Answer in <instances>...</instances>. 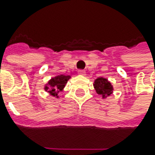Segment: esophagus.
<instances>
[{
  "label": "esophagus",
  "instance_id": "1",
  "mask_svg": "<svg viewBox=\"0 0 155 155\" xmlns=\"http://www.w3.org/2000/svg\"><path fill=\"white\" fill-rule=\"evenodd\" d=\"M78 74L81 75V76H85V71H83V70H79L78 71Z\"/></svg>",
  "mask_w": 155,
  "mask_h": 155
}]
</instances>
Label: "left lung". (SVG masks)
Masks as SVG:
<instances>
[{
  "label": "left lung",
  "instance_id": "left-lung-1",
  "mask_svg": "<svg viewBox=\"0 0 155 155\" xmlns=\"http://www.w3.org/2000/svg\"><path fill=\"white\" fill-rule=\"evenodd\" d=\"M93 86L96 90V92L100 95L103 99L110 97L114 91L112 84L107 78H102V77L95 79L93 83Z\"/></svg>",
  "mask_w": 155,
  "mask_h": 155
}]
</instances>
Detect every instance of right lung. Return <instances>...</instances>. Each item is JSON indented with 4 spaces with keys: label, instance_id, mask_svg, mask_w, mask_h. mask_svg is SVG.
<instances>
[{
    "label": "right lung",
    "instance_id": "obj_1",
    "mask_svg": "<svg viewBox=\"0 0 155 155\" xmlns=\"http://www.w3.org/2000/svg\"><path fill=\"white\" fill-rule=\"evenodd\" d=\"M71 76H65V75H57L55 77L51 78L50 80L48 81L44 86L45 91L48 92L51 96L58 98V93L63 91L64 89L65 84H67L68 80L71 78Z\"/></svg>",
    "mask_w": 155,
    "mask_h": 155
}]
</instances>
